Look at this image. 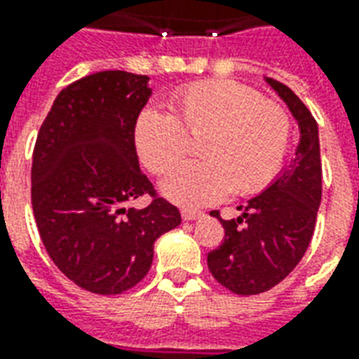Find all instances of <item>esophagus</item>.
Returning <instances> with one entry per match:
<instances>
[{
    "label": "esophagus",
    "mask_w": 359,
    "mask_h": 359,
    "mask_svg": "<svg viewBox=\"0 0 359 359\" xmlns=\"http://www.w3.org/2000/svg\"><path fill=\"white\" fill-rule=\"evenodd\" d=\"M180 215L184 221H196V219H202L203 213L202 211H196V210H182L180 211Z\"/></svg>",
    "instance_id": "obj_1"
}]
</instances>
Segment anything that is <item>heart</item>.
Here are the masks:
<instances>
[{
  "mask_svg": "<svg viewBox=\"0 0 359 359\" xmlns=\"http://www.w3.org/2000/svg\"><path fill=\"white\" fill-rule=\"evenodd\" d=\"M188 136L200 138V163L179 165L159 184L169 202L202 208L234 194L264 188L285 159L290 118L256 90L226 81L188 86L169 103V113L142 111L134 146L151 172L169 171L187 151Z\"/></svg>",
  "mask_w": 359,
  "mask_h": 359,
  "instance_id": "1",
  "label": "heart"
}]
</instances>
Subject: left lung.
I'll return each mask as SVG.
<instances>
[{"instance_id": "1", "label": "left lung", "mask_w": 359, "mask_h": 359, "mask_svg": "<svg viewBox=\"0 0 359 359\" xmlns=\"http://www.w3.org/2000/svg\"><path fill=\"white\" fill-rule=\"evenodd\" d=\"M286 103L298 123L300 142L290 165L271 180L264 192L241 205L236 219L213 217L225 229V241L208 256V267L217 283L231 292L250 296L278 285L306 254L319 203H321V154L319 128L313 115L292 90L265 79Z\"/></svg>"}]
</instances>
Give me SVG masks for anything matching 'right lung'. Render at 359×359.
Here are the masks:
<instances>
[{"label":"right lung","mask_w":359,"mask_h":359,"mask_svg":"<svg viewBox=\"0 0 359 359\" xmlns=\"http://www.w3.org/2000/svg\"><path fill=\"white\" fill-rule=\"evenodd\" d=\"M149 76L102 71L59 92L32 156V210L59 271L84 290L121 294L154 262V244L180 225L179 210L156 198L140 171L134 125L148 103Z\"/></svg>","instance_id":"obj_1"}]
</instances>
